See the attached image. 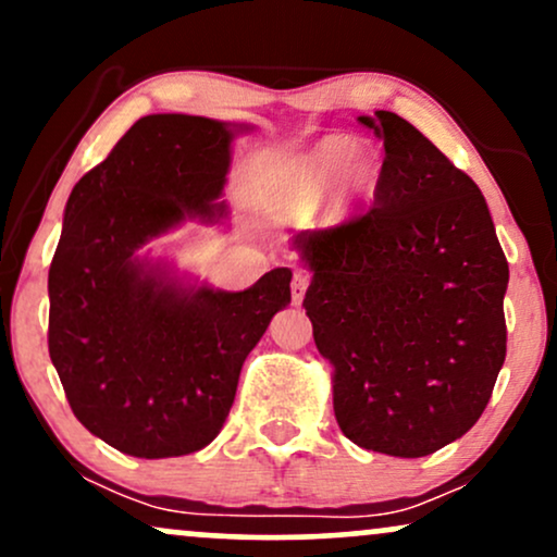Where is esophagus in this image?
I'll list each match as a JSON object with an SVG mask.
<instances>
[{
  "instance_id": "34e87169",
  "label": "esophagus",
  "mask_w": 557,
  "mask_h": 557,
  "mask_svg": "<svg viewBox=\"0 0 557 557\" xmlns=\"http://www.w3.org/2000/svg\"><path fill=\"white\" fill-rule=\"evenodd\" d=\"M309 283H311V274L309 272L298 270L296 274H293V304H300V300H304L306 287H309Z\"/></svg>"
}]
</instances>
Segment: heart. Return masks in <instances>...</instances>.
<instances>
[{
    "mask_svg": "<svg viewBox=\"0 0 557 557\" xmlns=\"http://www.w3.org/2000/svg\"><path fill=\"white\" fill-rule=\"evenodd\" d=\"M356 153V144L348 138H327L317 146L311 154H306L298 162L296 172L290 177V194L293 201L314 203L330 190L335 183V203L345 207L354 201L356 196H363L372 188L376 177V164L372 157H361ZM341 174L338 178L336 175ZM338 181L335 182L334 177Z\"/></svg>",
    "mask_w": 557,
    "mask_h": 557,
    "instance_id": "heart-1",
    "label": "heart"
}]
</instances>
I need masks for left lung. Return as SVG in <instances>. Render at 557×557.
I'll return each instance as SVG.
<instances>
[{
  "label": "left lung",
  "mask_w": 557,
  "mask_h": 557,
  "mask_svg": "<svg viewBox=\"0 0 557 557\" xmlns=\"http://www.w3.org/2000/svg\"><path fill=\"white\" fill-rule=\"evenodd\" d=\"M385 140L374 203L296 248L304 306L330 359L350 443L421 458L487 408L505 361L508 261L476 183L395 112L359 117Z\"/></svg>",
  "instance_id": "left-lung-1"
}]
</instances>
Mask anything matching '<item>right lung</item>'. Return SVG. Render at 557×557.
Instances as JSON below:
<instances>
[{
	"mask_svg": "<svg viewBox=\"0 0 557 557\" xmlns=\"http://www.w3.org/2000/svg\"><path fill=\"white\" fill-rule=\"evenodd\" d=\"M230 138L216 120L149 114L67 198L49 267V356L75 419L127 456L212 443L243 361L290 304L285 267L240 293H185L136 257L185 216L225 212Z\"/></svg>",
	"mask_w": 557,
	"mask_h": 557,
	"instance_id": "1",
	"label": "right lung"
}]
</instances>
